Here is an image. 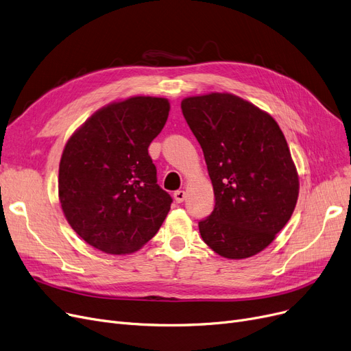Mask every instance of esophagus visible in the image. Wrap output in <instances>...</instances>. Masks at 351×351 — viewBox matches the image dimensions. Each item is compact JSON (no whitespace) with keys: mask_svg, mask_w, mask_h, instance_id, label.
I'll list each match as a JSON object with an SVG mask.
<instances>
[{"mask_svg":"<svg viewBox=\"0 0 351 351\" xmlns=\"http://www.w3.org/2000/svg\"><path fill=\"white\" fill-rule=\"evenodd\" d=\"M173 197H175V201H176L178 204H182V202H184V201L186 199V192H185V191H176V192L173 193Z\"/></svg>","mask_w":351,"mask_h":351,"instance_id":"1","label":"esophagus"}]
</instances>
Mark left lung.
I'll return each instance as SVG.
<instances>
[{
	"label": "left lung",
	"mask_w": 351,
	"mask_h": 351,
	"mask_svg": "<svg viewBox=\"0 0 351 351\" xmlns=\"http://www.w3.org/2000/svg\"><path fill=\"white\" fill-rule=\"evenodd\" d=\"M180 108L215 193V208L199 222L202 239L230 260L261 252L298 199V173L284 133L267 112L231 93L186 97Z\"/></svg>",
	"instance_id": "left-lung-1"
}]
</instances>
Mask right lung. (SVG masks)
I'll use <instances>...</instances> for the list:
<instances>
[{
  "label": "right lung",
  "mask_w": 351,
  "mask_h": 351,
  "mask_svg": "<svg viewBox=\"0 0 351 351\" xmlns=\"http://www.w3.org/2000/svg\"><path fill=\"white\" fill-rule=\"evenodd\" d=\"M169 100L134 96L91 114L67 141L58 197L70 226L88 245L112 255L154 238L172 197L158 185L147 147L169 116Z\"/></svg>",
  "instance_id": "obj_1"
}]
</instances>
